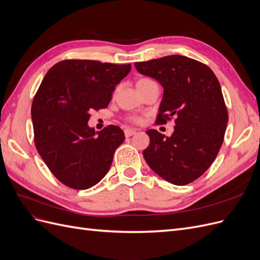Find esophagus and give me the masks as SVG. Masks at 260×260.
I'll return each mask as SVG.
<instances>
[{
    "label": "esophagus",
    "mask_w": 260,
    "mask_h": 260,
    "mask_svg": "<svg viewBox=\"0 0 260 260\" xmlns=\"http://www.w3.org/2000/svg\"><path fill=\"white\" fill-rule=\"evenodd\" d=\"M136 133H137V131L133 130V129H125L124 130V136L127 137V138H129V137H131L133 135H136Z\"/></svg>",
    "instance_id": "1"
}]
</instances>
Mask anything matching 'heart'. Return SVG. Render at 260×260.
Masks as SVG:
<instances>
[{
  "label": "heart",
  "mask_w": 260,
  "mask_h": 260,
  "mask_svg": "<svg viewBox=\"0 0 260 260\" xmlns=\"http://www.w3.org/2000/svg\"><path fill=\"white\" fill-rule=\"evenodd\" d=\"M149 81H153V80L149 79V78H141V79L138 80V82H137V86L141 85V84H144V83L149 82ZM129 120L132 121V122H135V123H140L141 121H142V118L139 117V116H132V117L129 118Z\"/></svg>",
  "instance_id": "b5f03b06"
}]
</instances>
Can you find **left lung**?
I'll return each instance as SVG.
<instances>
[{
  "label": "left lung",
  "instance_id": "left-lung-1",
  "mask_svg": "<svg viewBox=\"0 0 260 260\" xmlns=\"http://www.w3.org/2000/svg\"><path fill=\"white\" fill-rule=\"evenodd\" d=\"M135 66L164 88L155 123L166 124L174 117L176 123L170 138L154 129L146 131L149 145L144 158L169 183H191L211 166L224 139L229 116L217 77L207 65L181 55Z\"/></svg>",
  "mask_w": 260,
  "mask_h": 260
}]
</instances>
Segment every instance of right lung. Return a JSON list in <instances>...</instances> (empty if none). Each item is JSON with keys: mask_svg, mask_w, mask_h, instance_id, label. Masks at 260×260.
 Listing matches in <instances>:
<instances>
[{"mask_svg": "<svg viewBox=\"0 0 260 260\" xmlns=\"http://www.w3.org/2000/svg\"><path fill=\"white\" fill-rule=\"evenodd\" d=\"M130 70V64L65 59L43 78L31 106L35 145L54 177L66 186L85 190L111 168L124 133L114 124L95 133L88 120L90 112L108 106L116 85Z\"/></svg>", "mask_w": 260, "mask_h": 260, "instance_id": "obj_1", "label": "right lung"}]
</instances>
